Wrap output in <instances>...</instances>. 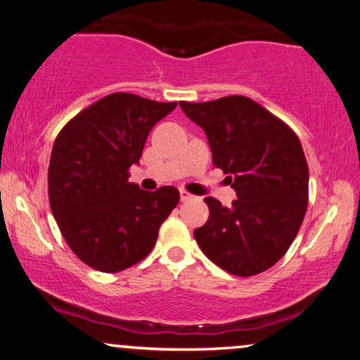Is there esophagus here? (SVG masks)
Instances as JSON below:
<instances>
[{
	"instance_id": "obj_1",
	"label": "esophagus",
	"mask_w": 360,
	"mask_h": 360,
	"mask_svg": "<svg viewBox=\"0 0 360 360\" xmlns=\"http://www.w3.org/2000/svg\"><path fill=\"white\" fill-rule=\"evenodd\" d=\"M195 197L191 193H188L186 190H180V200L181 202H188V200H193Z\"/></svg>"
}]
</instances>
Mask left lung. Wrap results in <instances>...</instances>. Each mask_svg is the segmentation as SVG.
Returning a JSON list of instances; mask_svg holds the SVG:
<instances>
[{
    "label": "left lung",
    "instance_id": "1",
    "mask_svg": "<svg viewBox=\"0 0 360 360\" xmlns=\"http://www.w3.org/2000/svg\"><path fill=\"white\" fill-rule=\"evenodd\" d=\"M207 134L214 167L228 174L231 207L205 198L210 217L193 231L205 256L226 273L253 276L286 253L307 210L309 170L297 135L245 96L180 102Z\"/></svg>",
    "mask_w": 360,
    "mask_h": 360
}]
</instances>
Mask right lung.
<instances>
[{
    "label": "right lung",
    "instance_id": "right-lung-1",
    "mask_svg": "<svg viewBox=\"0 0 360 360\" xmlns=\"http://www.w3.org/2000/svg\"><path fill=\"white\" fill-rule=\"evenodd\" d=\"M175 107L115 92L79 112L56 137L51 212L69 248L97 271L117 273L146 258L179 203L174 186L146 191L129 181L152 127Z\"/></svg>",
    "mask_w": 360,
    "mask_h": 360
}]
</instances>
